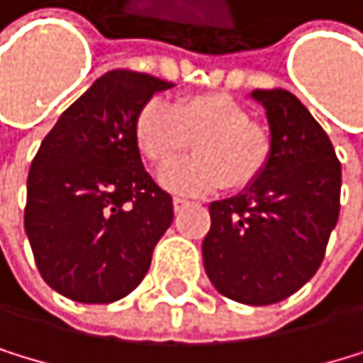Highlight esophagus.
I'll use <instances>...</instances> for the list:
<instances>
[{
	"label": "esophagus",
	"mask_w": 363,
	"mask_h": 363,
	"mask_svg": "<svg viewBox=\"0 0 363 363\" xmlns=\"http://www.w3.org/2000/svg\"><path fill=\"white\" fill-rule=\"evenodd\" d=\"M189 201H185V199H174V209H176V212H178V209H183L185 205H187Z\"/></svg>",
	"instance_id": "34e87169"
}]
</instances>
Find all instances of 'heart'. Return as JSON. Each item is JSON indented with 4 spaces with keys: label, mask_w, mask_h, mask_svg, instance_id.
<instances>
[{
    "label": "heart",
    "mask_w": 363,
    "mask_h": 363,
    "mask_svg": "<svg viewBox=\"0 0 363 363\" xmlns=\"http://www.w3.org/2000/svg\"><path fill=\"white\" fill-rule=\"evenodd\" d=\"M133 140L151 167H166L194 142L197 156L167 167L162 185L178 194H212L220 187L247 189L263 176L274 154L270 127L252 120L250 108L220 91L147 102L135 116Z\"/></svg>",
    "instance_id": "obj_1"
}]
</instances>
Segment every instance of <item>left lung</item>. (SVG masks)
Masks as SVG:
<instances>
[{
	"mask_svg": "<svg viewBox=\"0 0 363 363\" xmlns=\"http://www.w3.org/2000/svg\"><path fill=\"white\" fill-rule=\"evenodd\" d=\"M270 120L274 154L238 196L209 205L203 263L214 288L238 303L270 306L306 286L339 218L342 162L330 138L290 91H252Z\"/></svg>",
	"mask_w": 363,
	"mask_h": 363,
	"instance_id": "obj_1",
	"label": "left lung"
}]
</instances>
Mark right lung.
I'll return each instance as SVG.
<instances>
[{
  "mask_svg": "<svg viewBox=\"0 0 363 363\" xmlns=\"http://www.w3.org/2000/svg\"><path fill=\"white\" fill-rule=\"evenodd\" d=\"M154 75L108 71L60 116L30 162L24 228L46 284L79 303H111L145 279L174 203L133 140Z\"/></svg>",
  "mask_w": 363,
  "mask_h": 363,
  "instance_id": "right-lung-1",
  "label": "right lung"
}]
</instances>
